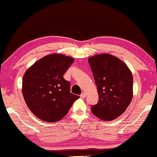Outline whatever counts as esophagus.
Here are the masks:
<instances>
[{
	"instance_id": "1",
	"label": "esophagus",
	"mask_w": 157,
	"mask_h": 157,
	"mask_svg": "<svg viewBox=\"0 0 157 157\" xmlns=\"http://www.w3.org/2000/svg\"><path fill=\"white\" fill-rule=\"evenodd\" d=\"M80 97L82 98H86V94H85V93H82V94L80 95Z\"/></svg>"
}]
</instances>
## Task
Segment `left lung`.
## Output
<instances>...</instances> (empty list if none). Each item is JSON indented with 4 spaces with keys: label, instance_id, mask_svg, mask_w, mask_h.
<instances>
[{
    "label": "left lung",
    "instance_id": "8db88e82",
    "mask_svg": "<svg viewBox=\"0 0 157 157\" xmlns=\"http://www.w3.org/2000/svg\"><path fill=\"white\" fill-rule=\"evenodd\" d=\"M98 88L99 101L91 112L103 121H111L121 116L133 98V76L128 66L109 54L88 58Z\"/></svg>",
    "mask_w": 157,
    "mask_h": 157
}]
</instances>
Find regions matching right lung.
I'll return each mask as SVG.
<instances>
[{
    "label": "right lung",
    "instance_id": "add662e5",
    "mask_svg": "<svg viewBox=\"0 0 157 157\" xmlns=\"http://www.w3.org/2000/svg\"><path fill=\"white\" fill-rule=\"evenodd\" d=\"M74 62L61 54L47 55L25 72L22 92L28 107L38 119L48 122L62 119L79 96L70 93L63 75Z\"/></svg>",
    "mask_w": 157,
    "mask_h": 157
}]
</instances>
